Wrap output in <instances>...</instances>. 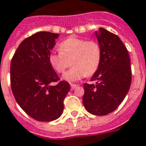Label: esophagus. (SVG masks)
I'll list each match as a JSON object with an SVG mask.
<instances>
[{
    "label": "esophagus",
    "instance_id": "34e87169",
    "mask_svg": "<svg viewBox=\"0 0 146 146\" xmlns=\"http://www.w3.org/2000/svg\"><path fill=\"white\" fill-rule=\"evenodd\" d=\"M70 85H71V89H72V90H73V89H75V88H76L77 87V86H78L77 84H71Z\"/></svg>",
    "mask_w": 146,
    "mask_h": 146
}]
</instances>
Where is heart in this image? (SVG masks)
Returning <instances> with one entry per match:
<instances>
[{"instance_id": "heart-1", "label": "heart", "mask_w": 146, "mask_h": 146, "mask_svg": "<svg viewBox=\"0 0 146 146\" xmlns=\"http://www.w3.org/2000/svg\"><path fill=\"white\" fill-rule=\"evenodd\" d=\"M60 51L52 52L49 61L57 73H62L70 67H73L63 74V80L74 82L84 76L93 75L97 71L102 58V50L99 42L87 41L84 38L70 37L59 45Z\"/></svg>"}]
</instances>
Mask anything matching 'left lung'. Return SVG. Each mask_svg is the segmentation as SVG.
Segmentation results:
<instances>
[{
    "label": "left lung",
    "mask_w": 146,
    "mask_h": 146,
    "mask_svg": "<svg viewBox=\"0 0 146 146\" xmlns=\"http://www.w3.org/2000/svg\"><path fill=\"white\" fill-rule=\"evenodd\" d=\"M96 36L102 50L97 71L91 78L96 84H84L83 104L95 115H106L114 111L123 101L131 84L129 54L116 35L100 27Z\"/></svg>",
    "instance_id": "left-lung-1"
}]
</instances>
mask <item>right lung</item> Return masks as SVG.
Returning a JSON list of instances; mask_svg holds the SVG:
<instances>
[{
    "instance_id": "right-lung-1",
    "label": "right lung",
    "mask_w": 146,
    "mask_h": 146,
    "mask_svg": "<svg viewBox=\"0 0 146 146\" xmlns=\"http://www.w3.org/2000/svg\"><path fill=\"white\" fill-rule=\"evenodd\" d=\"M58 34L39 31L23 40L15 52L10 66V80L17 104L32 119L50 122L58 119L64 99L70 89L49 61Z\"/></svg>"
}]
</instances>
